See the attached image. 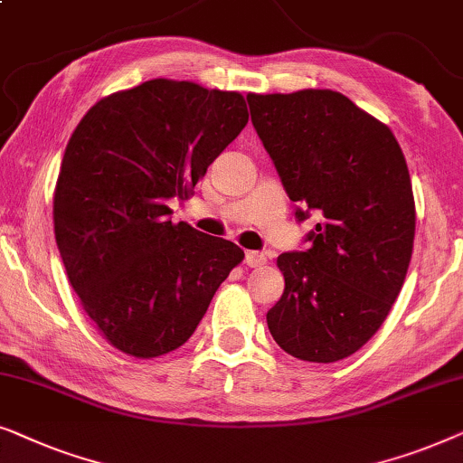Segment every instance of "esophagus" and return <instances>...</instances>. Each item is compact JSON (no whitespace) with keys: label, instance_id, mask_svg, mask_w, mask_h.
<instances>
[{"label":"esophagus","instance_id":"esophagus-1","mask_svg":"<svg viewBox=\"0 0 463 463\" xmlns=\"http://www.w3.org/2000/svg\"><path fill=\"white\" fill-rule=\"evenodd\" d=\"M265 261H268V257H265L263 252H259V250H249V252H246V257H244V263L249 265V268H261Z\"/></svg>","mask_w":463,"mask_h":463}]
</instances>
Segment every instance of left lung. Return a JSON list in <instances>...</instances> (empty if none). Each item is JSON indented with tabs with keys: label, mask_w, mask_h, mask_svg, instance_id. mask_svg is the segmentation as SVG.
<instances>
[{
	"label": "left lung",
	"mask_w": 463,
	"mask_h": 463,
	"mask_svg": "<svg viewBox=\"0 0 463 463\" xmlns=\"http://www.w3.org/2000/svg\"><path fill=\"white\" fill-rule=\"evenodd\" d=\"M250 119L297 221L316 213L306 250L282 252L284 293L268 312L290 356L337 363L383 325L407 276L415 200L388 126L335 90L249 94Z\"/></svg>",
	"instance_id": "1"
}]
</instances>
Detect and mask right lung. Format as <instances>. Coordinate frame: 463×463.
Wrapping results in <instances>:
<instances>
[{
    "mask_svg": "<svg viewBox=\"0 0 463 463\" xmlns=\"http://www.w3.org/2000/svg\"><path fill=\"white\" fill-rule=\"evenodd\" d=\"M249 122L240 92L149 80L100 99L69 138L54 189V236L69 282L113 347L176 350L204 318L244 250L173 223Z\"/></svg>",
    "mask_w": 463,
    "mask_h": 463,
    "instance_id": "obj_1",
    "label": "right lung"
}]
</instances>
